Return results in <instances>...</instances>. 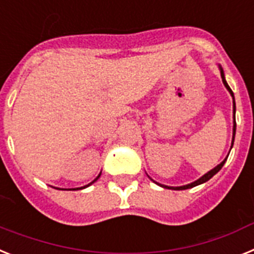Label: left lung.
I'll return each instance as SVG.
<instances>
[{
  "label": "left lung",
  "instance_id": "left-lung-1",
  "mask_svg": "<svg viewBox=\"0 0 254 254\" xmlns=\"http://www.w3.org/2000/svg\"><path fill=\"white\" fill-rule=\"evenodd\" d=\"M219 67H220V71H221L222 83H224V85H225V87H226V89H228L229 92H230L231 97H233V100H234V93H233V90L230 89V87H229L228 83H226V80H225L224 70H222L221 66H219ZM233 105H234V106H233V112H234V127H233V142H231V147H233V144H234V138H235V129H237V123H235V101H233ZM226 160H228V157L225 158V160L222 161L221 164L217 165V166H216L215 169H212V170H211V171H208V173H207V174H204V175L202 176V178H199V179L195 180V182L190 183V184L183 185V187H167V185H162V184H160V183H156V182H154V180H153V182L156 183V184L160 185V187H162V188H166V189H174V190H184V189H190V188H193V187H197V185L203 184V183L208 182V180L211 179V178H212L213 175H216V174L219 173L220 170H221V167L224 166L225 161H226Z\"/></svg>",
  "mask_w": 254,
  "mask_h": 254
}]
</instances>
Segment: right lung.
Segmentation results:
<instances>
[{"instance_id": "right-lung-1", "label": "right lung", "mask_w": 254, "mask_h": 254, "mask_svg": "<svg viewBox=\"0 0 254 254\" xmlns=\"http://www.w3.org/2000/svg\"><path fill=\"white\" fill-rule=\"evenodd\" d=\"M100 176H101V174H100V175H98V176H97L96 179H94V180H93V182H92V183H89V184H88V185H85V187H81V188H76V189H84V188H87V187H89V185H90V184H93V183H94V182H97V179H98V178H100ZM74 190H75V189H74Z\"/></svg>"}]
</instances>
